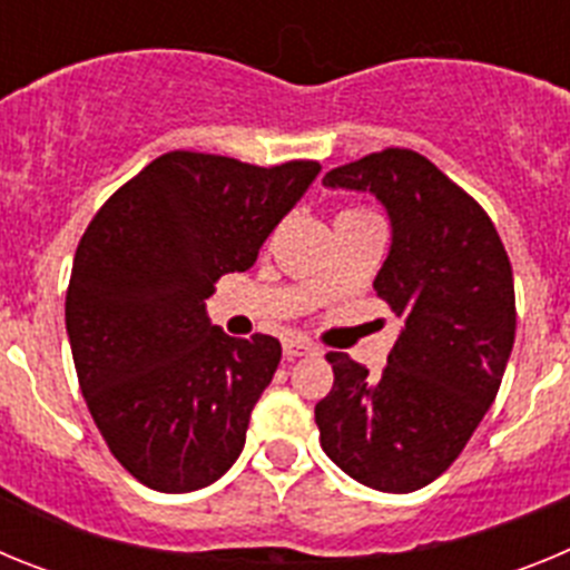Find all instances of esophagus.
Masks as SVG:
<instances>
[{
	"instance_id": "esophagus-1",
	"label": "esophagus",
	"mask_w": 570,
	"mask_h": 570,
	"mask_svg": "<svg viewBox=\"0 0 570 570\" xmlns=\"http://www.w3.org/2000/svg\"><path fill=\"white\" fill-rule=\"evenodd\" d=\"M282 351H285V356H288V360H296V356L316 354V345L308 340H302V336H294V340H285Z\"/></svg>"
}]
</instances>
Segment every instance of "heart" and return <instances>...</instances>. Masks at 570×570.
I'll return each mask as SVG.
<instances>
[{"label":"heart","mask_w":570,"mask_h":570,"mask_svg":"<svg viewBox=\"0 0 570 570\" xmlns=\"http://www.w3.org/2000/svg\"><path fill=\"white\" fill-rule=\"evenodd\" d=\"M347 214H365V210H356V208H351V210H342L340 216H347Z\"/></svg>","instance_id":"heart-1"}]
</instances>
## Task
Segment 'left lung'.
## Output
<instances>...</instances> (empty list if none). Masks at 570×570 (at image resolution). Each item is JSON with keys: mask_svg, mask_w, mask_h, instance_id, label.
<instances>
[{"mask_svg": "<svg viewBox=\"0 0 570 570\" xmlns=\"http://www.w3.org/2000/svg\"><path fill=\"white\" fill-rule=\"evenodd\" d=\"M322 185L385 208L391 248L374 291L402 320L380 376L328 354L322 451L374 491H416L462 454L500 391L517 331L511 262L485 210L416 150L362 156Z\"/></svg>", "mask_w": 570, "mask_h": 570, "instance_id": "8db88e82", "label": "left lung"}]
</instances>
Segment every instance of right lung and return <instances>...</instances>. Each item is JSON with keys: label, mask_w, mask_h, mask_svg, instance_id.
<instances>
[{"label": "right lung", "mask_w": 570, "mask_h": 570, "mask_svg": "<svg viewBox=\"0 0 570 570\" xmlns=\"http://www.w3.org/2000/svg\"><path fill=\"white\" fill-rule=\"evenodd\" d=\"M320 170L170 150L85 230L65 299L70 351L99 434L142 485L199 491L239 460L282 345L228 336L205 299L254 265Z\"/></svg>", "instance_id": "1"}]
</instances>
